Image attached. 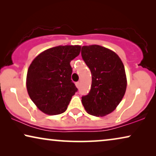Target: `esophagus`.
Returning a JSON list of instances; mask_svg holds the SVG:
<instances>
[{"label":"esophagus","instance_id":"obj_1","mask_svg":"<svg viewBox=\"0 0 156 156\" xmlns=\"http://www.w3.org/2000/svg\"><path fill=\"white\" fill-rule=\"evenodd\" d=\"M75 85H76V88H80V82H76L75 83Z\"/></svg>","mask_w":156,"mask_h":156}]
</instances>
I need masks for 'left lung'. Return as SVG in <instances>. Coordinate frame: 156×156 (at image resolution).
<instances>
[{"label": "left lung", "instance_id": "1", "mask_svg": "<svg viewBox=\"0 0 156 156\" xmlns=\"http://www.w3.org/2000/svg\"><path fill=\"white\" fill-rule=\"evenodd\" d=\"M82 57L92 75L91 90L82 97L88 114L104 116L116 109L127 87L124 65L114 51L98 44L84 45Z\"/></svg>", "mask_w": 156, "mask_h": 156}]
</instances>
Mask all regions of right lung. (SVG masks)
I'll return each mask as SVG.
<instances>
[{
	"instance_id": "right-lung-1",
	"label": "right lung",
	"mask_w": 156,
	"mask_h": 156,
	"mask_svg": "<svg viewBox=\"0 0 156 156\" xmlns=\"http://www.w3.org/2000/svg\"><path fill=\"white\" fill-rule=\"evenodd\" d=\"M80 45H59L40 53L27 69V93L35 106L48 115L65 112L77 89L71 80L70 62Z\"/></svg>"
}]
</instances>
